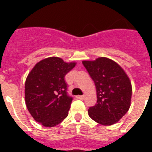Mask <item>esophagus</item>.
Segmentation results:
<instances>
[{"label": "esophagus", "mask_w": 152, "mask_h": 152, "mask_svg": "<svg viewBox=\"0 0 152 152\" xmlns=\"http://www.w3.org/2000/svg\"><path fill=\"white\" fill-rule=\"evenodd\" d=\"M77 99H81V100H83V99H84V95H78L77 96Z\"/></svg>", "instance_id": "esophagus-1"}]
</instances>
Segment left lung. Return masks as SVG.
<instances>
[{
    "label": "left lung",
    "mask_w": 152,
    "mask_h": 152,
    "mask_svg": "<svg viewBox=\"0 0 152 152\" xmlns=\"http://www.w3.org/2000/svg\"><path fill=\"white\" fill-rule=\"evenodd\" d=\"M83 64L97 91V102L89 107L88 114L100 125H113L129 109L132 97L129 79L119 64L106 57L83 61Z\"/></svg>",
    "instance_id": "8db88e82"
}]
</instances>
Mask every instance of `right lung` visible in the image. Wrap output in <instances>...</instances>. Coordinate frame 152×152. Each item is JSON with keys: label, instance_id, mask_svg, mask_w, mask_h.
I'll return each instance as SVG.
<instances>
[{"label": "right lung", "instance_id": "right-lung-1", "mask_svg": "<svg viewBox=\"0 0 152 152\" xmlns=\"http://www.w3.org/2000/svg\"><path fill=\"white\" fill-rule=\"evenodd\" d=\"M76 65L51 57L37 63L25 82V102L37 122L54 127L69 114L72 97L69 96L64 76Z\"/></svg>", "mask_w": 152, "mask_h": 152}]
</instances>
